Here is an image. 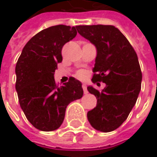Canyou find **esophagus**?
I'll return each instance as SVG.
<instances>
[{"instance_id": "34e87169", "label": "esophagus", "mask_w": 157, "mask_h": 157, "mask_svg": "<svg viewBox=\"0 0 157 157\" xmlns=\"http://www.w3.org/2000/svg\"><path fill=\"white\" fill-rule=\"evenodd\" d=\"M82 89H83V93H84V94H88V91H87V86H86V84L85 83H82Z\"/></svg>"}]
</instances>
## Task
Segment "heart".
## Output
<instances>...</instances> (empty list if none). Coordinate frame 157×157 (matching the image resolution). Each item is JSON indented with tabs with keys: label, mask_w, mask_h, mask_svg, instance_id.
I'll list each match as a JSON object with an SVG mask.
<instances>
[{
	"label": "heart",
	"mask_w": 157,
	"mask_h": 157,
	"mask_svg": "<svg viewBox=\"0 0 157 157\" xmlns=\"http://www.w3.org/2000/svg\"><path fill=\"white\" fill-rule=\"evenodd\" d=\"M77 75H78V77H80V78H82V77H84V73L82 71H81V72H79Z\"/></svg>",
	"instance_id": "1"
}]
</instances>
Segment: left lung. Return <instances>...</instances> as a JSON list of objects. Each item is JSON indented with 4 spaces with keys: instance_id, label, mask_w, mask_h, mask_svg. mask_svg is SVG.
I'll list each match as a JSON object with an SVG mask.
<instances>
[{
    "instance_id": "obj_1",
    "label": "left lung",
    "mask_w": 157,
    "mask_h": 157,
    "mask_svg": "<svg viewBox=\"0 0 157 157\" xmlns=\"http://www.w3.org/2000/svg\"><path fill=\"white\" fill-rule=\"evenodd\" d=\"M77 31L96 48L93 82L106 84L102 92L92 85L87 87L97 99L96 106L87 113L88 121L97 131H113L126 120L141 90L137 55L125 36L113 25H79Z\"/></svg>"
}]
</instances>
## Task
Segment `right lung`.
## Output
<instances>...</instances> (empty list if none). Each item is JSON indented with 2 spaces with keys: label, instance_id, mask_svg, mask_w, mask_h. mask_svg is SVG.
Returning a JSON list of instances; mask_svg holds the SVG:
<instances>
[{
  "label": "right lung",
  "instance_id": "obj_1",
  "mask_svg": "<svg viewBox=\"0 0 157 157\" xmlns=\"http://www.w3.org/2000/svg\"><path fill=\"white\" fill-rule=\"evenodd\" d=\"M77 34V26L55 25L35 34L16 63L15 89L28 121L41 131H54L63 122L67 105L82 97V82L74 77L57 86L54 72L62 49Z\"/></svg>",
  "mask_w": 157,
  "mask_h": 157
}]
</instances>
